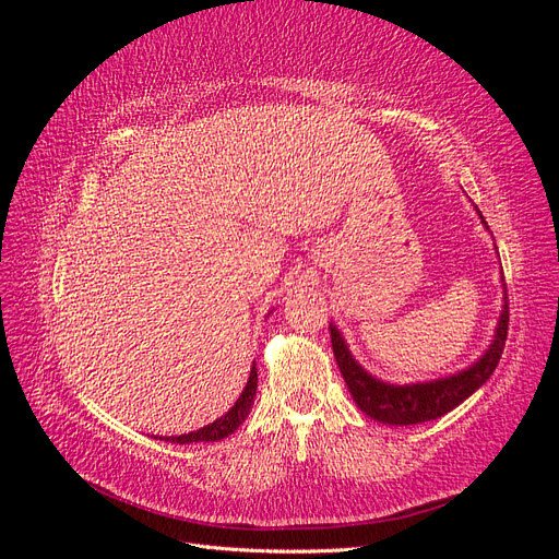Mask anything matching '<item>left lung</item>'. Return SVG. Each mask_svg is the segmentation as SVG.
<instances>
[{
  "label": "left lung",
  "mask_w": 559,
  "mask_h": 559,
  "mask_svg": "<svg viewBox=\"0 0 559 559\" xmlns=\"http://www.w3.org/2000/svg\"><path fill=\"white\" fill-rule=\"evenodd\" d=\"M476 212L480 216L485 230H489L478 207ZM329 331H331V345H333L337 368H341L343 380L349 389L354 403L359 405V411L366 413L370 419L382 421V425H394V427L421 425V421L436 419L456 408V405L466 401L473 392H476V389H480L489 380V376L495 373L506 345V333H509V300H506V286H503V306H501V314L492 335V343H489V347L476 361L462 370H456L452 376L425 380V382L394 384V382H384L376 376H370L368 370L352 357L343 333L337 331L333 321L329 324Z\"/></svg>",
  "instance_id": "1"
}]
</instances>
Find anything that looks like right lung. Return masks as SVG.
Returning a JSON list of instances; mask_svg holds the SVG:
<instances>
[{"label":"right lung","mask_w":559,"mask_h":559,"mask_svg":"<svg viewBox=\"0 0 559 559\" xmlns=\"http://www.w3.org/2000/svg\"><path fill=\"white\" fill-rule=\"evenodd\" d=\"M257 386H259V376H257V364L251 366V373H249V380L242 389L240 399L235 401L233 408L222 415L218 419H214L212 425L202 427L198 431H191V433H181V436H160V441H167V443H179V445H186V443H214V441H222V438L230 436L235 429H238L242 421L247 419L251 405H253V396H257ZM158 438V436H154Z\"/></svg>","instance_id":"1"}]
</instances>
